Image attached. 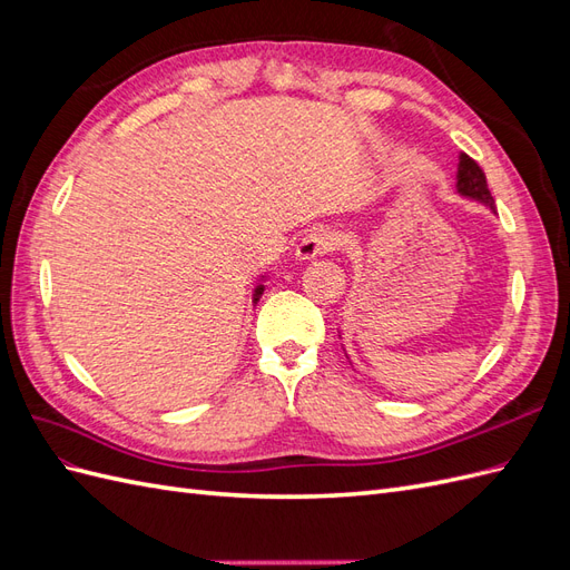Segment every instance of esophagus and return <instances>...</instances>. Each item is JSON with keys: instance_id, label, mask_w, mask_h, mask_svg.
Instances as JSON below:
<instances>
[{"instance_id": "34e87169", "label": "esophagus", "mask_w": 570, "mask_h": 570, "mask_svg": "<svg viewBox=\"0 0 570 570\" xmlns=\"http://www.w3.org/2000/svg\"><path fill=\"white\" fill-rule=\"evenodd\" d=\"M337 245L340 243H337V237L333 233L318 230V233H308L306 237H302V243L297 245L295 254H297L299 262H312V258H318L327 252L337 249Z\"/></svg>"}]
</instances>
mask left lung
<instances>
[{
  "instance_id": "8db88e82",
  "label": "left lung",
  "mask_w": 570,
  "mask_h": 570,
  "mask_svg": "<svg viewBox=\"0 0 570 570\" xmlns=\"http://www.w3.org/2000/svg\"><path fill=\"white\" fill-rule=\"evenodd\" d=\"M456 193L461 197H469V199H475L480 204H485L490 212H497L494 209V199H492L490 189H488L485 174H482V168L469 157V154H459Z\"/></svg>"
}]
</instances>
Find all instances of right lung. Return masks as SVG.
<instances>
[{"instance_id":"add662e5","label":"right lung","mask_w":570,"mask_h":570,"mask_svg":"<svg viewBox=\"0 0 570 570\" xmlns=\"http://www.w3.org/2000/svg\"><path fill=\"white\" fill-rule=\"evenodd\" d=\"M262 295H264V285H256L254 287V304L258 302V297H262Z\"/></svg>"}]
</instances>
